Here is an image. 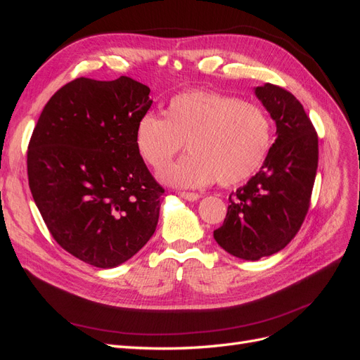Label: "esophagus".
<instances>
[{
  "label": "esophagus",
  "mask_w": 360,
  "mask_h": 360,
  "mask_svg": "<svg viewBox=\"0 0 360 360\" xmlns=\"http://www.w3.org/2000/svg\"><path fill=\"white\" fill-rule=\"evenodd\" d=\"M179 195L181 198L188 200V201H197L201 198V195L197 192H179Z\"/></svg>",
  "instance_id": "34e87169"
}]
</instances>
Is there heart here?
Here are the masks:
<instances>
[{"label":"heart","mask_w":360,"mask_h":360,"mask_svg":"<svg viewBox=\"0 0 360 360\" xmlns=\"http://www.w3.org/2000/svg\"><path fill=\"white\" fill-rule=\"evenodd\" d=\"M186 143L191 155L160 174L180 188L219 181L237 184L263 167L271 147V123L257 103L212 90H188L172 96L163 115L138 118L134 144L155 171L165 168Z\"/></svg>","instance_id":"obj_1"}]
</instances>
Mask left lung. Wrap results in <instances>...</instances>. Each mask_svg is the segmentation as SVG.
<instances>
[{
	"label": "left lung",
	"instance_id": "1",
	"mask_svg": "<svg viewBox=\"0 0 360 360\" xmlns=\"http://www.w3.org/2000/svg\"><path fill=\"white\" fill-rule=\"evenodd\" d=\"M255 96L276 123V139L263 167L230 197L214 240L228 254L257 261L284 249L308 213L319 167V136L302 103L274 84Z\"/></svg>",
	"mask_w": 360,
	"mask_h": 360
}]
</instances>
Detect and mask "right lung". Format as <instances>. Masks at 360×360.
Segmentation results:
<instances>
[{"label":"right lung","mask_w":360,"mask_h":360,"mask_svg":"<svg viewBox=\"0 0 360 360\" xmlns=\"http://www.w3.org/2000/svg\"><path fill=\"white\" fill-rule=\"evenodd\" d=\"M148 94L127 76L78 78L51 97L32 130V198L56 242L94 267L123 264L156 231L165 189L134 144Z\"/></svg>","instance_id":"add662e5"}]
</instances>
